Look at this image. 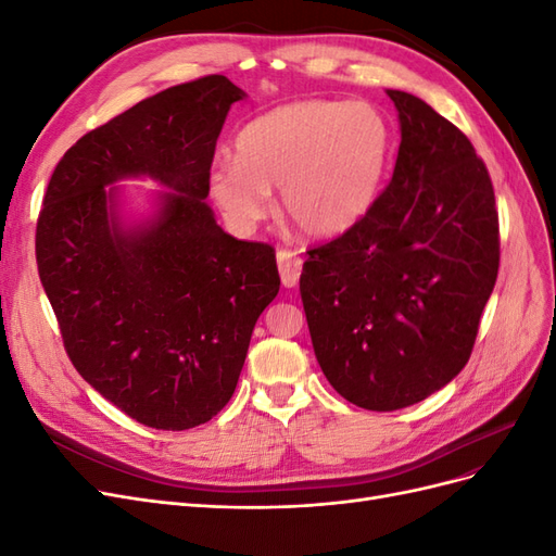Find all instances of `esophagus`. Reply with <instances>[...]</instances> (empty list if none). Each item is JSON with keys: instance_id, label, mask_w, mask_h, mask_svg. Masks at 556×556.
Returning a JSON list of instances; mask_svg holds the SVG:
<instances>
[{"instance_id": "34e87169", "label": "esophagus", "mask_w": 556, "mask_h": 556, "mask_svg": "<svg viewBox=\"0 0 556 556\" xmlns=\"http://www.w3.org/2000/svg\"><path fill=\"white\" fill-rule=\"evenodd\" d=\"M278 271L280 280L285 288H294L301 276V266H304V260H301L294 250H278Z\"/></svg>"}]
</instances>
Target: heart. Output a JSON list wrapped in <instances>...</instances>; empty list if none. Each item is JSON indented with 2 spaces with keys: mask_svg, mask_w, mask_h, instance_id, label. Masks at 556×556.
Returning a JSON list of instances; mask_svg holds the SVG:
<instances>
[{
  "mask_svg": "<svg viewBox=\"0 0 556 556\" xmlns=\"http://www.w3.org/2000/svg\"><path fill=\"white\" fill-rule=\"evenodd\" d=\"M392 157V129L366 102L308 99L250 121L237 139V160L220 157L208 192L227 223L241 231L280 211L311 239H336L374 208Z\"/></svg>",
  "mask_w": 556,
  "mask_h": 556,
  "instance_id": "obj_1",
  "label": "heart"
}]
</instances>
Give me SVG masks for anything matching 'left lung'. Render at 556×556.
<instances>
[{
  "mask_svg": "<svg viewBox=\"0 0 556 556\" xmlns=\"http://www.w3.org/2000/svg\"><path fill=\"white\" fill-rule=\"evenodd\" d=\"M401 146L364 220L308 250L299 290L319 368L366 410L431 396L466 366L498 276L490 172L462 129L387 90Z\"/></svg>",
  "mask_w": 556,
  "mask_h": 556,
  "instance_id": "1",
  "label": "left lung"
}]
</instances>
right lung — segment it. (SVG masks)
I'll return each mask as SVG.
<instances>
[{
  "instance_id": "1",
  "label": "right lung",
  "mask_w": 556,
  "mask_h": 556,
  "mask_svg": "<svg viewBox=\"0 0 556 556\" xmlns=\"http://www.w3.org/2000/svg\"><path fill=\"white\" fill-rule=\"evenodd\" d=\"M243 97L220 74L148 97L66 150L43 194L37 264L66 355L153 429H192L227 406L280 290L274 248L229 237L204 201L217 137ZM139 175L173 192L125 228L105 185Z\"/></svg>"
}]
</instances>
